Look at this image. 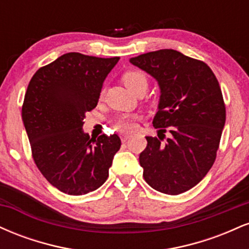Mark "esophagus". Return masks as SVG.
<instances>
[{
    "label": "esophagus",
    "instance_id": "esophagus-1",
    "mask_svg": "<svg viewBox=\"0 0 249 249\" xmlns=\"http://www.w3.org/2000/svg\"><path fill=\"white\" fill-rule=\"evenodd\" d=\"M130 137H131V134H128V133H124V134H122V136H121L122 142H125L126 141H128V139H130Z\"/></svg>",
    "mask_w": 249,
    "mask_h": 249
}]
</instances>
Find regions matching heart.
<instances>
[{"label":"heart","mask_w":249,"mask_h":249,"mask_svg":"<svg viewBox=\"0 0 249 249\" xmlns=\"http://www.w3.org/2000/svg\"><path fill=\"white\" fill-rule=\"evenodd\" d=\"M123 81L133 92H137L142 88H147L146 76L138 70H128L123 73ZM136 119L137 117L133 115H123L116 119L115 128L121 132H130L136 127Z\"/></svg>","instance_id":"heart-1"}]
</instances>
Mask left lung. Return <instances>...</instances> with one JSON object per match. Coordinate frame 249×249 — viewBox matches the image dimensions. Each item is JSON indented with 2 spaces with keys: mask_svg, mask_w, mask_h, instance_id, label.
Here are the masks:
<instances>
[{
  "mask_svg": "<svg viewBox=\"0 0 249 249\" xmlns=\"http://www.w3.org/2000/svg\"><path fill=\"white\" fill-rule=\"evenodd\" d=\"M160 88L153 126L164 137H146L139 156L145 181L156 191L177 196L199 184L215 161L226 107L219 82L206 63L172 49L130 59Z\"/></svg>",
  "mask_w": 249,
  "mask_h": 249,
  "instance_id": "1",
  "label": "left lung"
}]
</instances>
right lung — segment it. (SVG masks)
I'll list each match as a JSON object with an SVG mask.
<instances>
[{"label":"right lung","instance_id":"1","mask_svg":"<svg viewBox=\"0 0 249 249\" xmlns=\"http://www.w3.org/2000/svg\"><path fill=\"white\" fill-rule=\"evenodd\" d=\"M118 61L68 53L39 68L28 85L22 119L34 161L63 193L83 196L101 187L121 148L117 134L90 138L83 131L85 113L97 107Z\"/></svg>","mask_w":249,"mask_h":249}]
</instances>
